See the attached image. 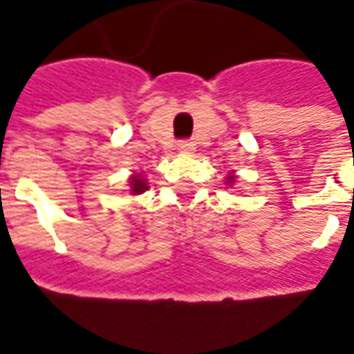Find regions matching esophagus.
<instances>
[{"instance_id":"esophagus-1","label":"esophagus","mask_w":354,"mask_h":354,"mask_svg":"<svg viewBox=\"0 0 354 354\" xmlns=\"http://www.w3.org/2000/svg\"><path fill=\"white\" fill-rule=\"evenodd\" d=\"M179 151H185V153H190V151H194L196 149V143L190 142V140H185V142H179Z\"/></svg>"}]
</instances>
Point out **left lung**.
<instances>
[{
    "label": "left lung",
    "mask_w": 354,
    "mask_h": 354,
    "mask_svg": "<svg viewBox=\"0 0 354 354\" xmlns=\"http://www.w3.org/2000/svg\"><path fill=\"white\" fill-rule=\"evenodd\" d=\"M233 183H235V175L230 174L227 177H225V185H233Z\"/></svg>",
    "instance_id": "obj_1"
}]
</instances>
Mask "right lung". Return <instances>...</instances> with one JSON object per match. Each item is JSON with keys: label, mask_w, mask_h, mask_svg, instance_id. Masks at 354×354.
<instances>
[{"label": "right lung", "mask_w": 354, "mask_h": 354, "mask_svg": "<svg viewBox=\"0 0 354 354\" xmlns=\"http://www.w3.org/2000/svg\"><path fill=\"white\" fill-rule=\"evenodd\" d=\"M147 188V180L143 179L142 175H132V177H130V192L134 194V196L145 192Z\"/></svg>", "instance_id": "add662e5"}]
</instances>
